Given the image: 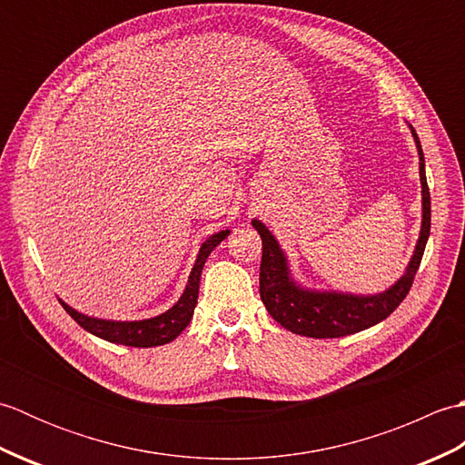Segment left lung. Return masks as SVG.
Returning a JSON list of instances; mask_svg holds the SVG:
<instances>
[{
  "instance_id": "1",
  "label": "left lung",
  "mask_w": 465,
  "mask_h": 465,
  "mask_svg": "<svg viewBox=\"0 0 465 465\" xmlns=\"http://www.w3.org/2000/svg\"><path fill=\"white\" fill-rule=\"evenodd\" d=\"M416 137L420 152V177H421V195H423V222L416 253L410 262L406 275L380 295L361 298V295H343V293H318L305 292L298 288L288 273V265L280 250L278 242L268 232L262 222L253 220V227L262 235V265H260V295L265 303V310L272 318L282 323L285 330L293 333L308 335V338H341L355 331L380 323L381 320L398 308L406 300L411 290L413 278L420 270L423 250L430 238L431 227V202L430 187L426 180V165H423V152L416 130H411Z\"/></svg>"
}]
</instances>
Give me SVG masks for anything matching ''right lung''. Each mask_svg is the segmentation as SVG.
Returning a JSON list of instances; mask_svg holds the SVG:
<instances>
[{"mask_svg": "<svg viewBox=\"0 0 465 465\" xmlns=\"http://www.w3.org/2000/svg\"><path fill=\"white\" fill-rule=\"evenodd\" d=\"M227 233H230L227 230L213 233L210 240L203 242L200 253H197L190 282H187L185 292L180 298V302H177L172 310L157 315V318L143 320V322H105V320L87 318L84 313H77L64 302L59 303L64 305V310L72 315V318L80 323L84 330L112 343L130 345V348H153V345L170 343L187 328V323L192 322V315L197 303V293H200V278H202L203 263L207 260V255L212 253V250L225 238Z\"/></svg>", "mask_w": 465, "mask_h": 465, "instance_id": "1", "label": "right lung"}]
</instances>
